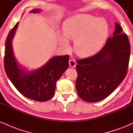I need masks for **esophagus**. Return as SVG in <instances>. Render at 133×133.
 Instances as JSON below:
<instances>
[{"instance_id":"34e87169","label":"esophagus","mask_w":133,"mask_h":133,"mask_svg":"<svg viewBox=\"0 0 133 133\" xmlns=\"http://www.w3.org/2000/svg\"><path fill=\"white\" fill-rule=\"evenodd\" d=\"M69 63L70 66L72 67V68H74V67H76V61H75L74 59H71L69 60Z\"/></svg>"}]
</instances>
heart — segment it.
<instances>
[{
    "label": "heart",
    "instance_id": "obj_1",
    "mask_svg": "<svg viewBox=\"0 0 133 133\" xmlns=\"http://www.w3.org/2000/svg\"><path fill=\"white\" fill-rule=\"evenodd\" d=\"M64 36H59V41L65 48H69L67 38L75 40L77 54L88 56L101 47L106 39L108 25L103 19L89 15L79 14L65 20L63 25Z\"/></svg>",
    "mask_w": 133,
    "mask_h": 133
}]
</instances>
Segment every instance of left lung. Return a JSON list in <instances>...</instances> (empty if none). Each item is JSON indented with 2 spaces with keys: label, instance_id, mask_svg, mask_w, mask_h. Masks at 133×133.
<instances>
[{
  "label": "left lung",
  "instance_id": "left-lung-1",
  "mask_svg": "<svg viewBox=\"0 0 133 133\" xmlns=\"http://www.w3.org/2000/svg\"><path fill=\"white\" fill-rule=\"evenodd\" d=\"M130 43L122 27L115 23L113 36L92 56L77 60L76 87L80 98L97 102L111 94L124 80L128 68Z\"/></svg>",
  "mask_w": 133,
  "mask_h": 133
}]
</instances>
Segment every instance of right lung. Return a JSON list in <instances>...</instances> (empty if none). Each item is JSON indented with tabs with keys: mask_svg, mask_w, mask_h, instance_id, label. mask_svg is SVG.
Listing matches in <instances>:
<instances>
[{
	"mask_svg": "<svg viewBox=\"0 0 133 133\" xmlns=\"http://www.w3.org/2000/svg\"><path fill=\"white\" fill-rule=\"evenodd\" d=\"M39 9L31 10L39 13ZM18 22L9 33L5 41L4 68L8 77L22 95L38 102H45L53 97L57 81L69 67L68 55L55 56L37 70L26 72L17 63L13 52L12 41Z\"/></svg>",
	"mask_w": 133,
	"mask_h": 133,
	"instance_id": "obj_1",
	"label": "right lung"
}]
</instances>
